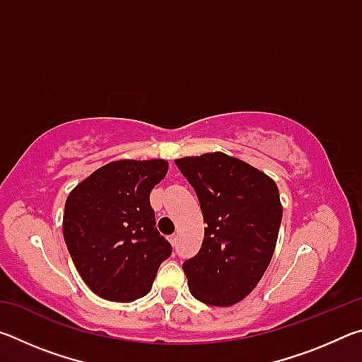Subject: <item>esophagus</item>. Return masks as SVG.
<instances>
[{
  "label": "esophagus",
  "instance_id": "obj_1",
  "mask_svg": "<svg viewBox=\"0 0 362 362\" xmlns=\"http://www.w3.org/2000/svg\"><path fill=\"white\" fill-rule=\"evenodd\" d=\"M169 243L173 244V246H175V244H177V236L175 235H170L169 236Z\"/></svg>",
  "mask_w": 362,
  "mask_h": 362
}]
</instances>
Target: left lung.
I'll return each instance as SVG.
<instances>
[{
	"label": "left lung",
	"mask_w": 362,
	"mask_h": 362,
	"mask_svg": "<svg viewBox=\"0 0 362 362\" xmlns=\"http://www.w3.org/2000/svg\"><path fill=\"white\" fill-rule=\"evenodd\" d=\"M198 194L203 247L183 262L192 296L231 306L249 296L268 268L283 218L276 183L262 170L225 153L175 159Z\"/></svg>",
	"instance_id": "8db88e82"
}]
</instances>
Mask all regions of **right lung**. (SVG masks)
<instances>
[{
  "label": "right lung",
  "instance_id": "right-lung-1",
  "mask_svg": "<svg viewBox=\"0 0 362 362\" xmlns=\"http://www.w3.org/2000/svg\"><path fill=\"white\" fill-rule=\"evenodd\" d=\"M164 159L108 163L71 189L64 238L84 283L110 302H134L150 292L173 252L156 230L150 193L168 174Z\"/></svg>",
  "mask_w": 362,
  "mask_h": 362
}]
</instances>
